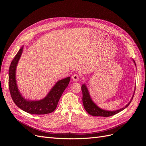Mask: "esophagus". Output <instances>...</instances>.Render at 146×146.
Wrapping results in <instances>:
<instances>
[{
	"instance_id": "esophagus-1",
	"label": "esophagus",
	"mask_w": 146,
	"mask_h": 146,
	"mask_svg": "<svg viewBox=\"0 0 146 146\" xmlns=\"http://www.w3.org/2000/svg\"><path fill=\"white\" fill-rule=\"evenodd\" d=\"M72 79H73L74 81L77 82V81H78V80H79V74H74L72 76Z\"/></svg>"
}]
</instances>
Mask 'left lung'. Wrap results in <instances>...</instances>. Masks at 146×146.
Instances as JSON below:
<instances>
[{"label": "left lung", "instance_id": "8db88e82", "mask_svg": "<svg viewBox=\"0 0 146 146\" xmlns=\"http://www.w3.org/2000/svg\"><path fill=\"white\" fill-rule=\"evenodd\" d=\"M134 61V60H133ZM134 63L135 64V61H134ZM82 94H83V98H82V101H83V104L84 106V108H85V110L88 112V113L91 115H92L94 117H111L112 115H114L120 111H122V110H124L125 108L129 105V104L131 103V101L133 100V98L134 97V95L131 99V101L129 102L128 104H127L125 107L124 108H122L121 109L116 110V111H106L102 110L99 107L92 101V99L90 96V94L88 91V89L85 85V84H83L82 86Z\"/></svg>", "mask_w": 146, "mask_h": 146}]
</instances>
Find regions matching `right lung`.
I'll list each match as a JSON object with an SVG mask.
<instances>
[{
	"mask_svg": "<svg viewBox=\"0 0 146 146\" xmlns=\"http://www.w3.org/2000/svg\"><path fill=\"white\" fill-rule=\"evenodd\" d=\"M24 46L21 48L11 63L9 69V89L12 100L20 109L31 114L44 115L54 111L60 97L67 87L70 78L58 80L48 95L39 101H28L20 94L16 81V69L22 53Z\"/></svg>",
	"mask_w": 146,
	"mask_h": 146,
	"instance_id": "1",
	"label": "right lung"
}]
</instances>
